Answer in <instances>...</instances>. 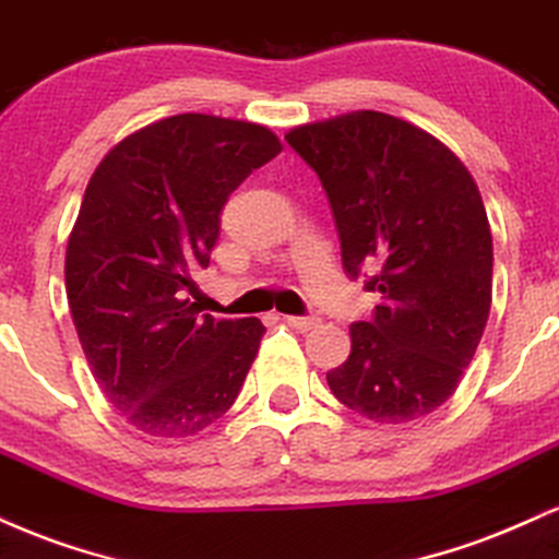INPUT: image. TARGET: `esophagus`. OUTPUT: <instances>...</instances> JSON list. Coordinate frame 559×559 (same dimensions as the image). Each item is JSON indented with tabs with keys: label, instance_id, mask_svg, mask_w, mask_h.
<instances>
[{
	"label": "esophagus",
	"instance_id": "esophagus-1",
	"mask_svg": "<svg viewBox=\"0 0 559 559\" xmlns=\"http://www.w3.org/2000/svg\"><path fill=\"white\" fill-rule=\"evenodd\" d=\"M285 321L293 326V330L308 332V330H313V326H319L321 319L319 317H285Z\"/></svg>",
	"mask_w": 559,
	"mask_h": 559
}]
</instances>
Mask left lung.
Listing matches in <instances>:
<instances>
[{
    "instance_id": "1",
    "label": "left lung",
    "mask_w": 559,
    "mask_h": 559,
    "mask_svg": "<svg viewBox=\"0 0 559 559\" xmlns=\"http://www.w3.org/2000/svg\"><path fill=\"white\" fill-rule=\"evenodd\" d=\"M285 141L330 199L345 274L379 293L371 319L350 324V356L326 371L332 395L377 424L429 416L457 390L489 319L495 253L474 177L384 111L300 124Z\"/></svg>"
}]
</instances>
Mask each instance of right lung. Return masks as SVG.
<instances>
[{
    "mask_svg": "<svg viewBox=\"0 0 559 559\" xmlns=\"http://www.w3.org/2000/svg\"><path fill=\"white\" fill-rule=\"evenodd\" d=\"M280 151L261 124L175 115L117 143L88 180L64 259L68 304L98 386L143 435H199L246 382L264 324L201 317L188 295L229 193Z\"/></svg>",
    "mask_w": 559,
    "mask_h": 559,
    "instance_id": "add662e5",
    "label": "right lung"
}]
</instances>
